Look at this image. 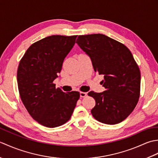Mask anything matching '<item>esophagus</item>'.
Instances as JSON below:
<instances>
[{
    "label": "esophagus",
    "instance_id": "esophagus-1",
    "mask_svg": "<svg viewBox=\"0 0 158 158\" xmlns=\"http://www.w3.org/2000/svg\"><path fill=\"white\" fill-rule=\"evenodd\" d=\"M86 96H87L86 92H80V96L82 97V98H84V97H85Z\"/></svg>",
    "mask_w": 158,
    "mask_h": 158
}]
</instances>
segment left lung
<instances>
[{
    "mask_svg": "<svg viewBox=\"0 0 158 158\" xmlns=\"http://www.w3.org/2000/svg\"><path fill=\"white\" fill-rule=\"evenodd\" d=\"M76 43L92 60L95 72L104 77L105 91H93L92 109L98 122L113 125L122 122L133 111L140 97V72L132 53L122 43L105 35H79Z\"/></svg>",
    "mask_w": 158,
    "mask_h": 158,
    "instance_id": "8db88e82",
    "label": "left lung"
}]
</instances>
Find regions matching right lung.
Listing matches in <instances>:
<instances>
[{
	"instance_id": "add662e5",
	"label": "right lung",
	"mask_w": 158,
	"mask_h": 158,
	"mask_svg": "<svg viewBox=\"0 0 158 158\" xmlns=\"http://www.w3.org/2000/svg\"><path fill=\"white\" fill-rule=\"evenodd\" d=\"M77 36L45 37L30 46L19 62L17 80L20 98L32 118L45 127L68 122L80 97L79 92L65 93L53 83Z\"/></svg>"
}]
</instances>
